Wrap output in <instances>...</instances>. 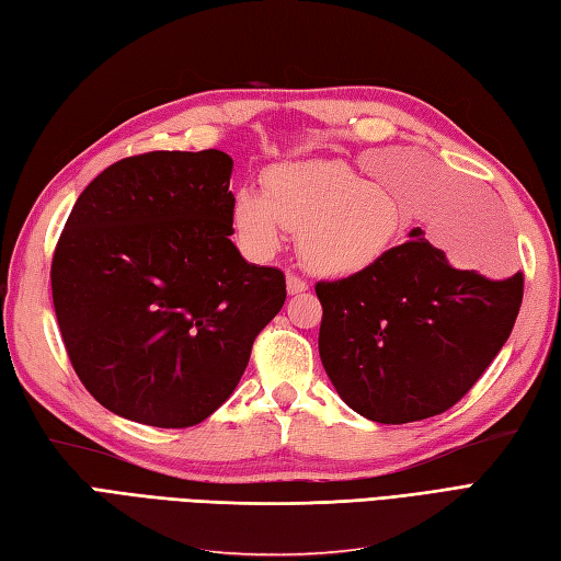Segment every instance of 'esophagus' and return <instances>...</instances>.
I'll use <instances>...</instances> for the list:
<instances>
[{"label":"esophagus","instance_id":"obj_1","mask_svg":"<svg viewBox=\"0 0 561 561\" xmlns=\"http://www.w3.org/2000/svg\"><path fill=\"white\" fill-rule=\"evenodd\" d=\"M286 291H289L291 296L304 294V291H308V282L298 275H286Z\"/></svg>","mask_w":561,"mask_h":561}]
</instances>
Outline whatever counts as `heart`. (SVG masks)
Listing matches in <instances>:
<instances>
[{
  "instance_id": "obj_1",
  "label": "heart",
  "mask_w": 561,
  "mask_h": 561,
  "mask_svg": "<svg viewBox=\"0 0 561 561\" xmlns=\"http://www.w3.org/2000/svg\"><path fill=\"white\" fill-rule=\"evenodd\" d=\"M263 188L237 191L229 210L241 249L257 260L275 255L286 231H301L298 249L312 272L354 277L380 265L409 231L397 195L340 160L275 164Z\"/></svg>"
}]
</instances>
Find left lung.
I'll return each mask as SVG.
<instances>
[{"instance_id":"8db88e82","label":"left lung","mask_w":561,"mask_h":561,"mask_svg":"<svg viewBox=\"0 0 561 561\" xmlns=\"http://www.w3.org/2000/svg\"><path fill=\"white\" fill-rule=\"evenodd\" d=\"M360 275L318 282L320 358L363 419L401 425L451 409L510 340L524 272L454 267L421 229Z\"/></svg>"}]
</instances>
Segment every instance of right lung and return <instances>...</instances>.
I'll use <instances>...</instances> for the list:
<instances>
[{"instance_id": "add662e5", "label": "right lung", "mask_w": 561, "mask_h": 561, "mask_svg": "<svg viewBox=\"0 0 561 561\" xmlns=\"http://www.w3.org/2000/svg\"><path fill=\"white\" fill-rule=\"evenodd\" d=\"M233 160L158 150L78 195L51 257V301L83 387L104 409L191 427L237 389L286 282L231 243Z\"/></svg>"}]
</instances>
